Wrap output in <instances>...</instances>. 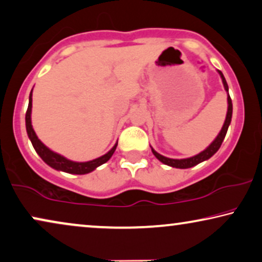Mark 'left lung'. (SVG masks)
Instances as JSON below:
<instances>
[{
	"label": "left lung",
	"instance_id": "1",
	"mask_svg": "<svg viewBox=\"0 0 262 262\" xmlns=\"http://www.w3.org/2000/svg\"><path fill=\"white\" fill-rule=\"evenodd\" d=\"M218 73H219V76L223 80L224 89H225V91L227 93V113H226V118H225V121H224L222 130H220L218 136L214 138V141L208 145V147L205 149V150L199 152L198 155L191 156V158H186V159L166 158V156L159 154L158 151H155L154 149L150 147L152 154H154L155 158L158 159L159 161H161L162 164L171 166V167H176V168H190V167H193V166L201 164V162H203V161L208 160V159L212 158V156L219 150L220 145H222L224 138H225V136H226L227 128H229L230 124H231V118H232V101H231V97L229 95V86H227L225 77H224L222 71H218Z\"/></svg>",
	"mask_w": 262,
	"mask_h": 262
}]
</instances>
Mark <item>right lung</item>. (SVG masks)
I'll list each match as a JSON object with an SVG mask.
<instances>
[{"mask_svg": "<svg viewBox=\"0 0 262 262\" xmlns=\"http://www.w3.org/2000/svg\"><path fill=\"white\" fill-rule=\"evenodd\" d=\"M31 112H32V90L30 93L29 97V107H27L26 115H25V123H26V132L29 136L30 141L35 148L37 154L40 156V159L46 162L47 165L50 167L56 169V171H62L66 173H71V174H86V173L93 172L94 169H96L98 166L103 165L104 162H107L112 158V155L114 154L115 149H117L118 142L113 145V148L110 151L106 152L104 155L100 156V158L94 159V160L85 161V162H77L66 159L64 156L57 154V152L50 150L46 144H43L40 142V139L37 137L35 130L32 127L31 123Z\"/></svg>", "mask_w": 262, "mask_h": 262, "instance_id": "add662e5", "label": "right lung"}]
</instances>
